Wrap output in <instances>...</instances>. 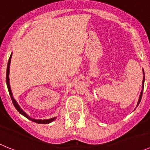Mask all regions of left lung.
Listing matches in <instances>:
<instances>
[{
    "mask_svg": "<svg viewBox=\"0 0 150 150\" xmlns=\"http://www.w3.org/2000/svg\"><path fill=\"white\" fill-rule=\"evenodd\" d=\"M143 74H144V71H143ZM144 80H145V76L143 77V80H142V92H141V94H140V96H139V102H138V105L139 104V103H140V100L141 98H142V92H143V87H144Z\"/></svg>",
    "mask_w": 150,
    "mask_h": 150,
    "instance_id": "1",
    "label": "left lung"
}]
</instances>
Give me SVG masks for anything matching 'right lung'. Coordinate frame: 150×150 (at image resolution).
Instances as JSON below:
<instances>
[{"mask_svg":"<svg viewBox=\"0 0 150 150\" xmlns=\"http://www.w3.org/2000/svg\"><path fill=\"white\" fill-rule=\"evenodd\" d=\"M11 55L12 54H11L10 56V58L9 60H8V67H7V74H6V82H7V86H8V92H9V94L10 96H11V100H12V103L14 104V107L16 108V109L19 112L23 115L24 116H25L26 118H28V119H30L31 121L32 122H35L36 123H39V124H47V123H50V122H52L56 119V117L54 118H52V119H43V120H41V119H32V118L29 117L28 115H27L26 113L24 112V111L22 109H21L20 106L18 105V104L17 103V102L15 101L14 98H13V96H12V92H11V87H10V83H9V70H10V64H11Z\"/></svg>","mask_w":150,"mask_h":150,"instance_id":"add662e5","label":"right lung"}]
</instances>
